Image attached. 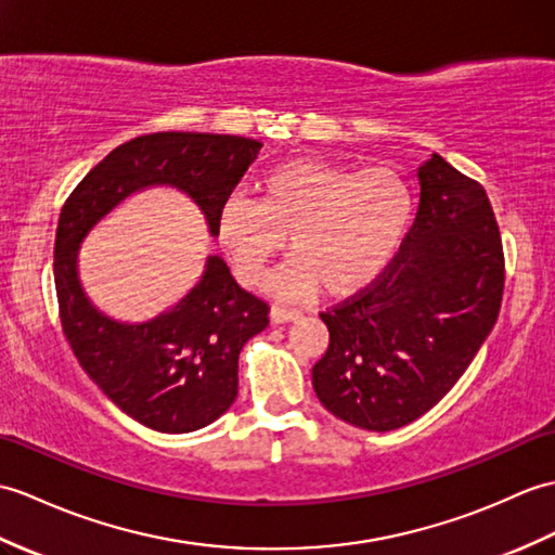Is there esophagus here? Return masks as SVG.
Instances as JSON below:
<instances>
[{
  "instance_id": "obj_1",
  "label": "esophagus",
  "mask_w": 555,
  "mask_h": 555,
  "mask_svg": "<svg viewBox=\"0 0 555 555\" xmlns=\"http://www.w3.org/2000/svg\"><path fill=\"white\" fill-rule=\"evenodd\" d=\"M269 317H272L274 324H286V321H298L302 317V312H300V309L276 305V307H272V314H269Z\"/></svg>"
}]
</instances>
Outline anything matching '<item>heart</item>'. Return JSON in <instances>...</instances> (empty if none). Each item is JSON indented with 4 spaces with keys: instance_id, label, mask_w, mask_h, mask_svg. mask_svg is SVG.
Returning a JSON list of instances; mask_svg holds the SVG:
<instances>
[{
    "instance_id": "obj_1",
    "label": "heart",
    "mask_w": 555,
    "mask_h": 555,
    "mask_svg": "<svg viewBox=\"0 0 555 555\" xmlns=\"http://www.w3.org/2000/svg\"><path fill=\"white\" fill-rule=\"evenodd\" d=\"M414 212V196L392 167L350 170L307 156L279 163L257 182V201L229 196L215 236L243 286H260L286 248L298 257L274 288L333 298L364 291L392 262Z\"/></svg>"
}]
</instances>
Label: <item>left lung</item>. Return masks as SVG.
<instances>
[{
    "label": "left lung",
    "instance_id": "left-lung-1",
    "mask_svg": "<svg viewBox=\"0 0 555 555\" xmlns=\"http://www.w3.org/2000/svg\"><path fill=\"white\" fill-rule=\"evenodd\" d=\"M414 224L383 274L326 312L328 350L312 385L333 416L388 433L454 388L492 333L504 246L480 182L442 156L418 167Z\"/></svg>",
    "mask_w": 555,
    "mask_h": 555
}]
</instances>
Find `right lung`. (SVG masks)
I'll return each instance as SVG.
<instances>
[{"label":"right lung","instance_id":"add662e5","mask_svg":"<svg viewBox=\"0 0 555 555\" xmlns=\"http://www.w3.org/2000/svg\"><path fill=\"white\" fill-rule=\"evenodd\" d=\"M231 134L153 132L111 151L63 203L54 283L63 333L77 362L115 406L158 433H191L217 421L238 395V354L269 324V305L243 291L222 257H208L186 298L146 324H120L87 300L77 248L99 219L130 193L167 184L198 203L210 234L260 151Z\"/></svg>","mask_w":555,"mask_h":555}]
</instances>
